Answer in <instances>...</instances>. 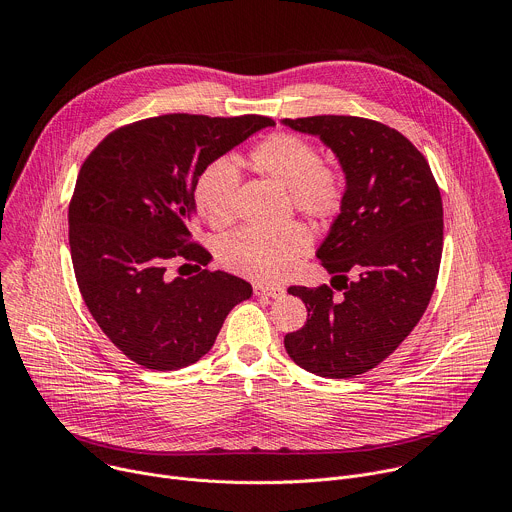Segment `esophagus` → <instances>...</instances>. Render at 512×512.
<instances>
[{"instance_id":"obj_1","label":"esophagus","mask_w":512,"mask_h":512,"mask_svg":"<svg viewBox=\"0 0 512 512\" xmlns=\"http://www.w3.org/2000/svg\"><path fill=\"white\" fill-rule=\"evenodd\" d=\"M253 291H255V296H261V298H281L285 294L283 287H279V285H263V283H255Z\"/></svg>"}]
</instances>
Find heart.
Returning <instances> with one entry per match:
<instances>
[{"mask_svg":"<svg viewBox=\"0 0 512 512\" xmlns=\"http://www.w3.org/2000/svg\"><path fill=\"white\" fill-rule=\"evenodd\" d=\"M251 162L257 172L289 190L291 202L306 216L324 221L340 208V180L320 168V156L306 139L291 133L271 135L253 150ZM239 180L237 166L225 158L210 162L196 178L194 206L210 227L223 229L235 218ZM308 243V233L296 223L275 229L245 227L218 243V259L251 279L275 281Z\"/></svg>","mask_w":512,"mask_h":512,"instance_id":"heart-1","label":"heart"}]
</instances>
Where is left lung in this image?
Segmentation results:
<instances>
[{
  "instance_id": "1",
  "label": "left lung",
  "mask_w": 512,
  "mask_h": 512,
  "mask_svg": "<svg viewBox=\"0 0 512 512\" xmlns=\"http://www.w3.org/2000/svg\"><path fill=\"white\" fill-rule=\"evenodd\" d=\"M281 125L318 137L344 174L340 212L316 251L344 298L289 287L308 308L283 338L289 358L328 379L375 369L417 326L437 281L444 208L429 164L399 131L362 117L318 115ZM357 273L354 282L345 273Z\"/></svg>"
}]
</instances>
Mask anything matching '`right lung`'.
I'll return each mask as SVG.
<instances>
[{"label": "right lung", "instance_id": "right-lung-1", "mask_svg": "<svg viewBox=\"0 0 512 512\" xmlns=\"http://www.w3.org/2000/svg\"><path fill=\"white\" fill-rule=\"evenodd\" d=\"M273 125L261 115L172 113L109 133L85 160L68 208L72 267L99 328L141 367H190L253 296L249 281L227 271L168 279L166 263H208L210 253L190 243L196 178Z\"/></svg>", "mask_w": 512, "mask_h": 512}]
</instances>
